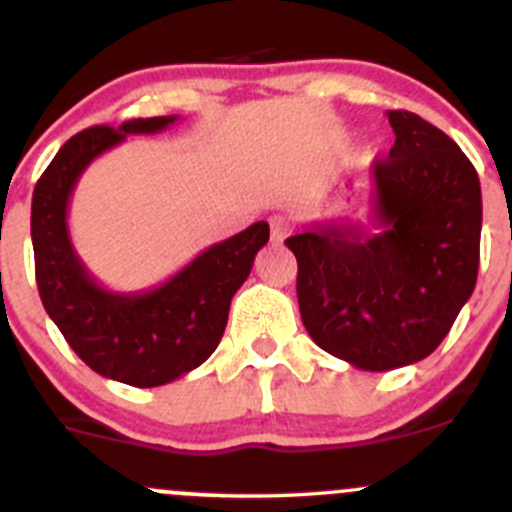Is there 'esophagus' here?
Wrapping results in <instances>:
<instances>
[{
    "mask_svg": "<svg viewBox=\"0 0 512 512\" xmlns=\"http://www.w3.org/2000/svg\"><path fill=\"white\" fill-rule=\"evenodd\" d=\"M289 232H292V225H289V220L280 218V215H275V218L270 220V235H272V242H285L289 237Z\"/></svg>",
    "mask_w": 512,
    "mask_h": 512,
    "instance_id": "1",
    "label": "esophagus"
}]
</instances>
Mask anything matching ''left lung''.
Masks as SVG:
<instances>
[{
    "instance_id": "left-lung-1",
    "label": "left lung",
    "mask_w": 512,
    "mask_h": 512,
    "mask_svg": "<svg viewBox=\"0 0 512 512\" xmlns=\"http://www.w3.org/2000/svg\"><path fill=\"white\" fill-rule=\"evenodd\" d=\"M386 116L396 141L371 168L369 223L327 220L285 240L309 337L364 371L426 359L471 299L480 260L473 163L416 113Z\"/></svg>"
}]
</instances>
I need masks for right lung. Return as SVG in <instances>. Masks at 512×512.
<instances>
[{
  "label": "right lung",
  "instance_id": "1",
  "mask_svg": "<svg viewBox=\"0 0 512 512\" xmlns=\"http://www.w3.org/2000/svg\"><path fill=\"white\" fill-rule=\"evenodd\" d=\"M170 123L175 116L133 118L76 133L41 173L32 198L36 287L46 314L96 374L141 389L180 379L218 349L232 297L270 240V225L260 220L148 292H111L89 275L66 225L81 173L128 133H158Z\"/></svg>",
  "mask_w": 512,
  "mask_h": 512
}]
</instances>
